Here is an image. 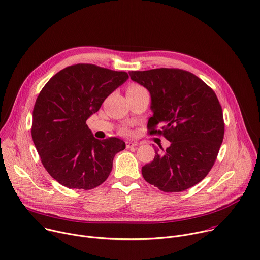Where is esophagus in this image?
Segmentation results:
<instances>
[{
    "instance_id": "obj_1",
    "label": "esophagus",
    "mask_w": 260,
    "mask_h": 260,
    "mask_svg": "<svg viewBox=\"0 0 260 260\" xmlns=\"http://www.w3.org/2000/svg\"><path fill=\"white\" fill-rule=\"evenodd\" d=\"M136 146H138V143H136V142H132V141L125 142V147H126V149L133 148V147H136Z\"/></svg>"
}]
</instances>
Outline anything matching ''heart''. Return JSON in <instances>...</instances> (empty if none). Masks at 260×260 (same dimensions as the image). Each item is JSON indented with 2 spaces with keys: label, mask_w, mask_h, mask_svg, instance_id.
Here are the masks:
<instances>
[{
  "label": "heart",
  "mask_w": 260,
  "mask_h": 260,
  "mask_svg": "<svg viewBox=\"0 0 260 260\" xmlns=\"http://www.w3.org/2000/svg\"><path fill=\"white\" fill-rule=\"evenodd\" d=\"M144 88L139 84H132L129 88L127 89V91H139V90H143Z\"/></svg>",
  "instance_id": "b5f03b06"
}]
</instances>
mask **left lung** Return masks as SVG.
<instances>
[{"label":"left lung","mask_w":260,"mask_h":260,"mask_svg":"<svg viewBox=\"0 0 260 260\" xmlns=\"http://www.w3.org/2000/svg\"><path fill=\"white\" fill-rule=\"evenodd\" d=\"M128 73L151 95L149 134L162 135L170 142L165 150L155 149L153 161L142 167L145 181L172 193L197 185L212 168L224 135L215 93L195 74L178 68Z\"/></svg>","instance_id":"left-lung-1"}]
</instances>
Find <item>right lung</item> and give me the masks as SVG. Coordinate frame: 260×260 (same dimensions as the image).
I'll return each mask as SVG.
<instances>
[{
  "label": "right lung",
  "instance_id": "add662e5",
  "mask_svg": "<svg viewBox=\"0 0 260 260\" xmlns=\"http://www.w3.org/2000/svg\"><path fill=\"white\" fill-rule=\"evenodd\" d=\"M127 78L124 71L80 63L60 70L39 94L32 141L44 167L62 186L90 190L109 177L125 143L114 137L96 139L85 122Z\"/></svg>",
  "mask_w": 260,
  "mask_h": 260
}]
</instances>
